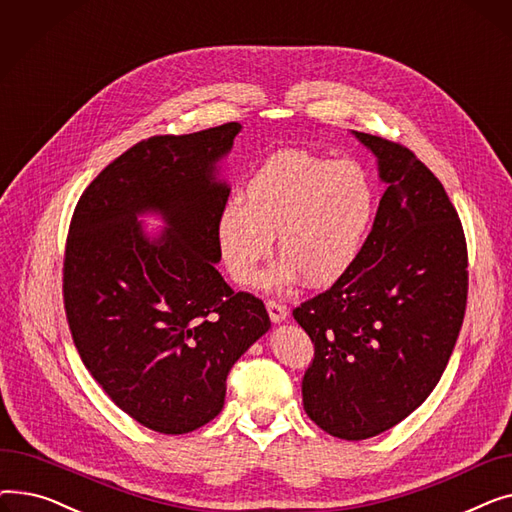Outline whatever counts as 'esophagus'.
I'll return each instance as SVG.
<instances>
[{
    "instance_id": "34e87169",
    "label": "esophagus",
    "mask_w": 512,
    "mask_h": 512,
    "mask_svg": "<svg viewBox=\"0 0 512 512\" xmlns=\"http://www.w3.org/2000/svg\"><path fill=\"white\" fill-rule=\"evenodd\" d=\"M265 307H267V313H270V319L274 321V324H280V321H284L286 315H288L286 307L280 305V303H276V301H267Z\"/></svg>"
}]
</instances>
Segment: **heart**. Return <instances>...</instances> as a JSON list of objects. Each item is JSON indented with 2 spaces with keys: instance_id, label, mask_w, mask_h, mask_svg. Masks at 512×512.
<instances>
[{
  "instance_id": "heart-1",
  "label": "heart",
  "mask_w": 512,
  "mask_h": 512,
  "mask_svg": "<svg viewBox=\"0 0 512 512\" xmlns=\"http://www.w3.org/2000/svg\"><path fill=\"white\" fill-rule=\"evenodd\" d=\"M373 213V180L355 161L280 151L247 180L242 203L230 199L222 207L215 240L236 284L257 280L276 236L284 261L263 278V286L280 290L303 276L321 288L355 265Z\"/></svg>"
}]
</instances>
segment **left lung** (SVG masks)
<instances>
[{
    "label": "left lung",
    "mask_w": 512,
    "mask_h": 512,
    "mask_svg": "<svg viewBox=\"0 0 512 512\" xmlns=\"http://www.w3.org/2000/svg\"><path fill=\"white\" fill-rule=\"evenodd\" d=\"M386 191L355 265L292 311L315 357L303 378L311 421L367 440L432 394L467 307L465 232L442 182L413 151L353 130Z\"/></svg>",
    "instance_id": "obj_1"
}]
</instances>
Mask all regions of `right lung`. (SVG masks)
<instances>
[{"instance_id": "1", "label": "right lung", "mask_w": 512, "mask_h": 512, "mask_svg": "<svg viewBox=\"0 0 512 512\" xmlns=\"http://www.w3.org/2000/svg\"><path fill=\"white\" fill-rule=\"evenodd\" d=\"M238 122L130 147L78 199L64 255V307L78 355L134 421L188 434L224 407L232 365L272 321L215 270L230 186L218 164ZM157 212L167 228L138 222Z\"/></svg>"}]
</instances>
